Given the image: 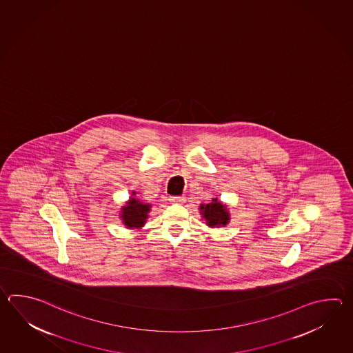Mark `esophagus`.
<instances>
[{"mask_svg": "<svg viewBox=\"0 0 353 353\" xmlns=\"http://www.w3.org/2000/svg\"><path fill=\"white\" fill-rule=\"evenodd\" d=\"M168 200H170V202H172V203H183V202L186 201V199L183 196H171Z\"/></svg>", "mask_w": 353, "mask_h": 353, "instance_id": "34e87169", "label": "esophagus"}]
</instances>
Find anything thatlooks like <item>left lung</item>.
I'll return each mask as SVG.
<instances>
[{"label":"left lung","mask_w":353,"mask_h":353,"mask_svg":"<svg viewBox=\"0 0 353 353\" xmlns=\"http://www.w3.org/2000/svg\"><path fill=\"white\" fill-rule=\"evenodd\" d=\"M202 217H205L206 223L211 228L214 226H225L229 221V212L226 210V206H223L221 202L217 201V199L212 200L211 203L208 205H201Z\"/></svg>","instance_id":"left-lung-1"}]
</instances>
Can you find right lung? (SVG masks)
<instances>
[{
	"instance_id": "1",
	"label": "right lung",
	"mask_w": 353,
	"mask_h": 353,
	"mask_svg": "<svg viewBox=\"0 0 353 353\" xmlns=\"http://www.w3.org/2000/svg\"><path fill=\"white\" fill-rule=\"evenodd\" d=\"M133 194H136V192H133ZM150 209H151V206L148 203H142L136 199H132L127 206H123L122 215H121L123 223L128 228L143 226Z\"/></svg>"
}]
</instances>
